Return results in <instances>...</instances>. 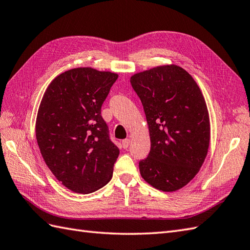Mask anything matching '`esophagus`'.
<instances>
[{
	"label": "esophagus",
	"mask_w": 250,
	"mask_h": 250,
	"mask_svg": "<svg viewBox=\"0 0 250 250\" xmlns=\"http://www.w3.org/2000/svg\"><path fill=\"white\" fill-rule=\"evenodd\" d=\"M121 144H123V148H124V149H126L127 146H130V144H131V140H130L129 138H127V139H125V140H123V143H121Z\"/></svg>",
	"instance_id": "esophagus-1"
}]
</instances>
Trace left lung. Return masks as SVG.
Returning <instances> with one entry per match:
<instances>
[{
	"label": "left lung",
	"instance_id": "1",
	"mask_svg": "<svg viewBox=\"0 0 250 250\" xmlns=\"http://www.w3.org/2000/svg\"><path fill=\"white\" fill-rule=\"evenodd\" d=\"M131 84L144 105L151 150L140 175L157 190L173 192L198 173L207 156L210 119L200 86L186 69L165 64L134 74Z\"/></svg>",
	"mask_w": 250,
	"mask_h": 250
}]
</instances>
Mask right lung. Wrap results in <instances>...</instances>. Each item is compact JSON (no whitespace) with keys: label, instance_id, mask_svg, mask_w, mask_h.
I'll use <instances>...</instances> for the list:
<instances>
[{"label":"right lung","instance_id":"obj_1","mask_svg":"<svg viewBox=\"0 0 250 250\" xmlns=\"http://www.w3.org/2000/svg\"><path fill=\"white\" fill-rule=\"evenodd\" d=\"M118 75L77 67L57 76L40 102L36 137L44 162L64 187L87 194L111 181L119 149L101 105Z\"/></svg>","mask_w":250,"mask_h":250}]
</instances>
